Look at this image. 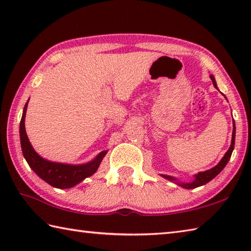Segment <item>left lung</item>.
<instances>
[{
    "label": "left lung",
    "instance_id": "obj_1",
    "mask_svg": "<svg viewBox=\"0 0 251 251\" xmlns=\"http://www.w3.org/2000/svg\"><path fill=\"white\" fill-rule=\"evenodd\" d=\"M210 78L212 83H214L215 87L217 88V84H216V81H215V77L210 75ZM234 145H235V124H234V128H233V134H232V143H231V147L230 149H228L227 152L226 153V155L223 156V158L220 161V163L217 165V166H215L214 168H211L209 170H207V172H202V173H200L199 175L195 176V180L193 181V182L191 183H177L179 185L182 186V188L184 189H195L197 188V186H201V185H204L206 183L209 182L210 180L214 179L216 176L218 174L221 173V170L226 167V165L227 164V162L230 161L231 158V155H232V152H233V149H234ZM164 178H166L168 180H176L175 178L170 177V176H165L163 175Z\"/></svg>",
    "mask_w": 251,
    "mask_h": 251
}]
</instances>
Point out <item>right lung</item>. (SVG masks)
<instances>
[{"label": "right lung", "instance_id": "right-lung-1", "mask_svg": "<svg viewBox=\"0 0 251 251\" xmlns=\"http://www.w3.org/2000/svg\"><path fill=\"white\" fill-rule=\"evenodd\" d=\"M26 106H28V102L25 105L23 117H21L20 121L19 132L21 149H23L24 156L25 161L28 162L29 166L41 179H43L54 188L68 189L72 188V186L79 183L85 178L90 177L96 173L103 156L106 154V151L99 153V155H97V157L93 159L92 162L84 165H67L50 162L42 158L32 148L28 136L25 134V117Z\"/></svg>", "mask_w": 251, "mask_h": 251}]
</instances>
